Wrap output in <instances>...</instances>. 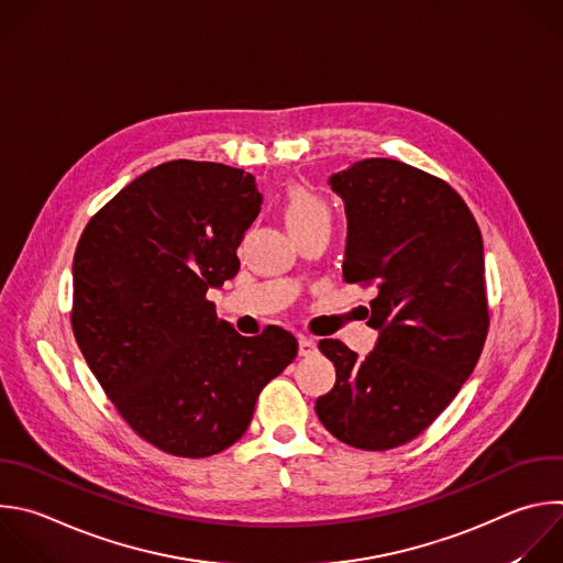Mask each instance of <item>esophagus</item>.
Returning <instances> with one entry per match:
<instances>
[{
	"mask_svg": "<svg viewBox=\"0 0 563 563\" xmlns=\"http://www.w3.org/2000/svg\"><path fill=\"white\" fill-rule=\"evenodd\" d=\"M298 353L305 355V357H309V355H316V353H318V346H316L313 340H309V338L302 335V338L298 340Z\"/></svg>",
	"mask_w": 563,
	"mask_h": 563,
	"instance_id": "1",
	"label": "esophagus"
}]
</instances>
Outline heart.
<instances>
[{"label": "heart", "instance_id": "b5f03b06", "mask_svg": "<svg viewBox=\"0 0 563 563\" xmlns=\"http://www.w3.org/2000/svg\"><path fill=\"white\" fill-rule=\"evenodd\" d=\"M329 206L305 185H291L285 195V223L289 232L329 221Z\"/></svg>", "mask_w": 563, "mask_h": 563}]
</instances>
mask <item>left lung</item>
Returning <instances> with one entry per match:
<instances>
[{
  "instance_id": "left-lung-1",
  "label": "left lung",
  "mask_w": 563,
  "mask_h": 563,
  "mask_svg": "<svg viewBox=\"0 0 563 563\" xmlns=\"http://www.w3.org/2000/svg\"><path fill=\"white\" fill-rule=\"evenodd\" d=\"M344 201L342 276L376 289L364 357L320 340L335 385L316 400L340 442L387 451L420 435L473 373L488 331L484 245L462 197L394 158H364L329 176Z\"/></svg>"
}]
</instances>
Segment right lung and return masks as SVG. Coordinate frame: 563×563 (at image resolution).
Segmentation results:
<instances>
[{
  "label": "right lung",
  "instance_id": "1",
  "mask_svg": "<svg viewBox=\"0 0 563 563\" xmlns=\"http://www.w3.org/2000/svg\"><path fill=\"white\" fill-rule=\"evenodd\" d=\"M263 197L252 174L167 161L103 206L73 263L77 344L136 435L176 457H210L247 431L258 394L296 357V338H245L210 289L239 274L236 250Z\"/></svg>",
  "mask_w": 563,
  "mask_h": 563
}]
</instances>
